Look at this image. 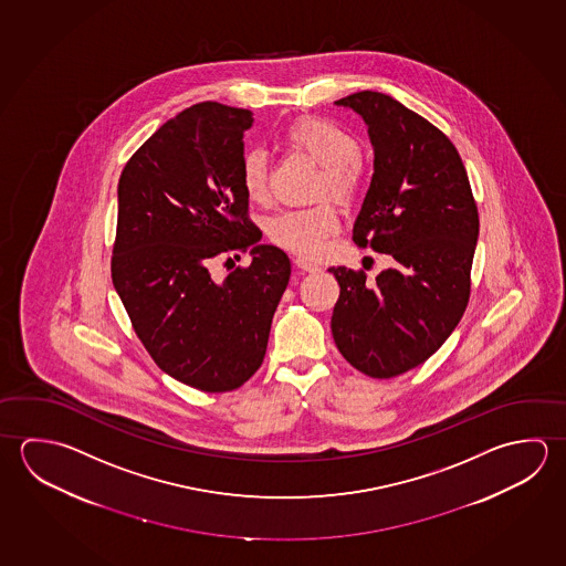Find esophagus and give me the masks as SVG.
Segmentation results:
<instances>
[{
	"instance_id": "esophagus-1",
	"label": "esophagus",
	"mask_w": 566,
	"mask_h": 566,
	"mask_svg": "<svg viewBox=\"0 0 566 566\" xmlns=\"http://www.w3.org/2000/svg\"><path fill=\"white\" fill-rule=\"evenodd\" d=\"M294 262H296L297 269L304 270V272H316V270H319L316 262H312L310 259H304V256H297Z\"/></svg>"
}]
</instances>
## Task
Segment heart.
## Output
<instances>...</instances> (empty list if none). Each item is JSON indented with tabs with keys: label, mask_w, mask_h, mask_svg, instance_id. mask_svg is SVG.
Wrapping results in <instances>:
<instances>
[{
	"label": "heart",
	"mask_w": 566,
	"mask_h": 566,
	"mask_svg": "<svg viewBox=\"0 0 566 566\" xmlns=\"http://www.w3.org/2000/svg\"><path fill=\"white\" fill-rule=\"evenodd\" d=\"M284 143L290 149L306 155L322 167L317 180L316 197L329 195L342 205L356 199L361 185V145L349 130L336 123L317 117H304L292 123L284 133ZM240 180L244 192L256 205H269L270 167L266 153L250 149L240 167ZM339 227L337 212L332 205H317L312 209H290L276 214L269 222V237L282 249L314 256L329 234Z\"/></svg>",
	"instance_id": "heart-1"
}]
</instances>
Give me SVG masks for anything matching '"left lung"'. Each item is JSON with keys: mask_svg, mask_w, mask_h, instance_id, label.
<instances>
[{"mask_svg": "<svg viewBox=\"0 0 566 566\" xmlns=\"http://www.w3.org/2000/svg\"><path fill=\"white\" fill-rule=\"evenodd\" d=\"M366 123L374 175L354 224L357 247L389 254L376 282L332 266V336L361 374L396 377L443 346L465 312L479 214L463 160L441 130L399 101L359 91L336 101Z\"/></svg>", "mask_w": 566, "mask_h": 566, "instance_id": "left-lung-1", "label": "left lung"}]
</instances>
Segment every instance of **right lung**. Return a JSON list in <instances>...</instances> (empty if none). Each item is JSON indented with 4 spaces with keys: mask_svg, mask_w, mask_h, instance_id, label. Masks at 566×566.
<instances>
[{
    "mask_svg": "<svg viewBox=\"0 0 566 566\" xmlns=\"http://www.w3.org/2000/svg\"><path fill=\"white\" fill-rule=\"evenodd\" d=\"M249 109L199 103L167 120L120 172L111 276L155 364L222 394L262 366L290 260L249 220L240 180ZM249 251V270L212 280L220 253Z\"/></svg>",
    "mask_w": 566,
    "mask_h": 566,
    "instance_id": "add662e5",
    "label": "right lung"
}]
</instances>
